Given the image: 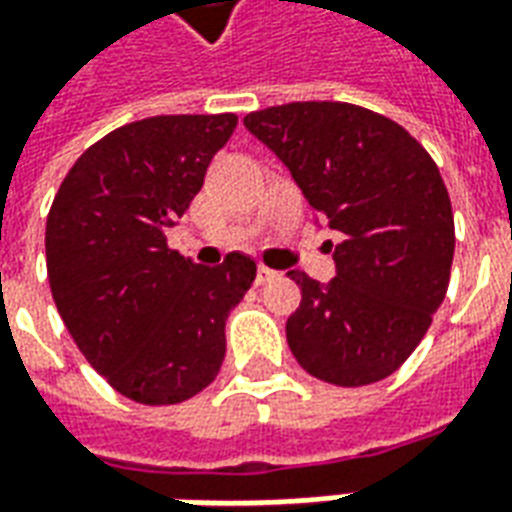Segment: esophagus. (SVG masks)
Wrapping results in <instances>:
<instances>
[{
	"label": "esophagus",
	"instance_id": "1",
	"mask_svg": "<svg viewBox=\"0 0 512 512\" xmlns=\"http://www.w3.org/2000/svg\"><path fill=\"white\" fill-rule=\"evenodd\" d=\"M276 276H279V274H276L274 268L257 266V276H255V282H257V285H268V282H274Z\"/></svg>",
	"mask_w": 512,
	"mask_h": 512
}]
</instances>
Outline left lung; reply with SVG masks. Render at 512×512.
Returning a JSON list of instances; mask_svg holds the SVG:
<instances>
[{"label":"left lung","mask_w":512,"mask_h":512,"mask_svg":"<svg viewBox=\"0 0 512 512\" xmlns=\"http://www.w3.org/2000/svg\"><path fill=\"white\" fill-rule=\"evenodd\" d=\"M342 241L328 285L293 271L295 361L317 380L361 388L391 377L448 293L453 208L437 162L401 124L350 102H287L244 116Z\"/></svg>","instance_id":"8db88e82"}]
</instances>
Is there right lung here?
<instances>
[{
    "label": "right lung",
    "instance_id": "right-lung-1",
    "mask_svg": "<svg viewBox=\"0 0 512 512\" xmlns=\"http://www.w3.org/2000/svg\"><path fill=\"white\" fill-rule=\"evenodd\" d=\"M236 124V113L124 124L75 160L48 211L56 309L83 358L138 404H179L214 382L227 314L255 282L246 255L203 268L168 246Z\"/></svg>",
    "mask_w": 512,
    "mask_h": 512
}]
</instances>
